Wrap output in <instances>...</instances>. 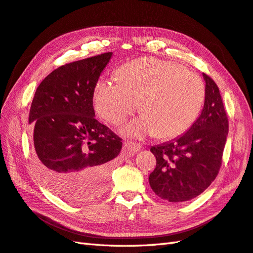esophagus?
<instances>
[{
    "label": "esophagus",
    "mask_w": 253,
    "mask_h": 253,
    "mask_svg": "<svg viewBox=\"0 0 253 253\" xmlns=\"http://www.w3.org/2000/svg\"><path fill=\"white\" fill-rule=\"evenodd\" d=\"M125 153H127V155L129 156H132L134 155V153H137L138 151L141 150V145L139 143H135V142H130L127 141L125 142Z\"/></svg>",
    "instance_id": "1"
}]
</instances>
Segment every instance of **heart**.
I'll use <instances>...</instances> for the list:
<instances>
[{
  "instance_id": "1",
  "label": "heart",
  "mask_w": 253,
  "mask_h": 253,
  "mask_svg": "<svg viewBox=\"0 0 253 253\" xmlns=\"http://www.w3.org/2000/svg\"><path fill=\"white\" fill-rule=\"evenodd\" d=\"M205 85L196 74L178 64L146 57L125 65L119 80H102L94 102L102 119L119 125L134 113L140 102L143 118L124 128L131 137L156 133L175 138L193 124L202 110Z\"/></svg>"
}]
</instances>
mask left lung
<instances>
[{
    "mask_svg": "<svg viewBox=\"0 0 253 253\" xmlns=\"http://www.w3.org/2000/svg\"><path fill=\"white\" fill-rule=\"evenodd\" d=\"M202 113L182 137L153 146L156 168L150 174L153 191L169 202H185L207 189L218 175L229 120L216 82L203 74Z\"/></svg>",
    "mask_w": 253,
    "mask_h": 253,
    "instance_id": "1",
    "label": "left lung"
}]
</instances>
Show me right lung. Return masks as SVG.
I'll list each match as a JSON object with an SVG mask.
<instances>
[{
	"label": "right lung",
	"instance_id": "add662e5",
	"mask_svg": "<svg viewBox=\"0 0 253 253\" xmlns=\"http://www.w3.org/2000/svg\"><path fill=\"white\" fill-rule=\"evenodd\" d=\"M111 52L65 64L38 85L32 101L36 170L62 199L83 202L106 189L123 142L95 119L93 97Z\"/></svg>",
	"mask_w": 253,
	"mask_h": 253
}]
</instances>
